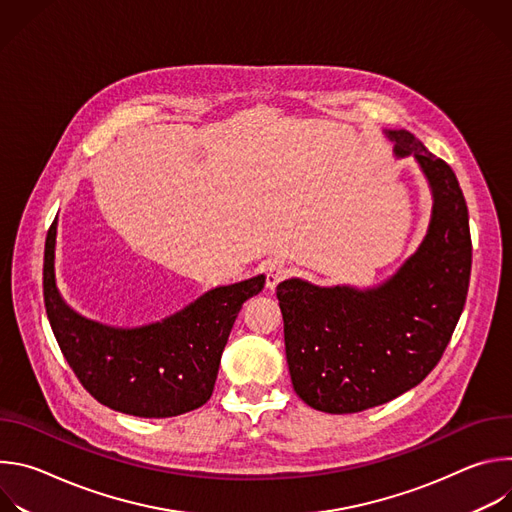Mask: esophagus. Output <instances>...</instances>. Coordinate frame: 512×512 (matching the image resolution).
Segmentation results:
<instances>
[{"instance_id": "obj_1", "label": "esophagus", "mask_w": 512, "mask_h": 512, "mask_svg": "<svg viewBox=\"0 0 512 512\" xmlns=\"http://www.w3.org/2000/svg\"><path fill=\"white\" fill-rule=\"evenodd\" d=\"M287 275V269L283 267V265H271L269 269H267V289H275L277 287V283L283 279Z\"/></svg>"}]
</instances>
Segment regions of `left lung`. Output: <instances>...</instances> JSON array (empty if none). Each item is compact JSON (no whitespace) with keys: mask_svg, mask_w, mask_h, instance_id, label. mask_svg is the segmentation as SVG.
Returning a JSON list of instances; mask_svg holds the SVG:
<instances>
[{"mask_svg":"<svg viewBox=\"0 0 512 512\" xmlns=\"http://www.w3.org/2000/svg\"><path fill=\"white\" fill-rule=\"evenodd\" d=\"M395 158H413L431 190L417 251L373 287L277 285L285 356L300 399L324 413H358L419 385L440 362L462 316L472 241L454 170L405 129H385Z\"/></svg>","mask_w":512,"mask_h":512,"instance_id":"left-lung-1","label":"left lung"}]
</instances>
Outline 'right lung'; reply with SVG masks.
Masks as SVG:
<instances>
[{"instance_id": "obj_1", "label": "right lung", "mask_w": 512, "mask_h": 512, "mask_svg": "<svg viewBox=\"0 0 512 512\" xmlns=\"http://www.w3.org/2000/svg\"><path fill=\"white\" fill-rule=\"evenodd\" d=\"M56 227L44 247V304L56 342L83 387L105 407L135 417H174L202 407L243 304L265 275L218 285L160 322L121 328L72 310L56 285Z\"/></svg>"}]
</instances>
